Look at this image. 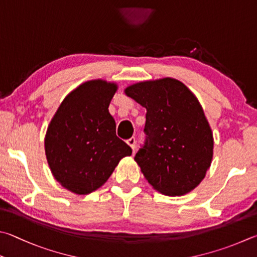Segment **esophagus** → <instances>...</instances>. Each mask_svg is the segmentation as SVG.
<instances>
[{"label": "esophagus", "mask_w": 257, "mask_h": 257, "mask_svg": "<svg viewBox=\"0 0 257 257\" xmlns=\"http://www.w3.org/2000/svg\"><path fill=\"white\" fill-rule=\"evenodd\" d=\"M127 144L129 145L130 147H132V149H133V151L135 152V148H136V138L132 137L130 139H128V141H127Z\"/></svg>", "instance_id": "esophagus-1"}]
</instances>
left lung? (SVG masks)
Here are the masks:
<instances>
[{
  "mask_svg": "<svg viewBox=\"0 0 257 257\" xmlns=\"http://www.w3.org/2000/svg\"><path fill=\"white\" fill-rule=\"evenodd\" d=\"M125 94L146 108V134L135 161L154 189L190 192L206 176L213 154L211 128L194 94L174 78L130 85Z\"/></svg>",
  "mask_w": 257,
  "mask_h": 257,
  "instance_id": "1",
  "label": "left lung"
}]
</instances>
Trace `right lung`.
I'll return each mask as SVG.
<instances>
[{"instance_id": "obj_1", "label": "right lung", "mask_w": 257, "mask_h": 257, "mask_svg": "<svg viewBox=\"0 0 257 257\" xmlns=\"http://www.w3.org/2000/svg\"><path fill=\"white\" fill-rule=\"evenodd\" d=\"M114 83H83L65 97L51 119L45 138L46 156L54 177L76 194L103 185L132 148L115 135L109 104Z\"/></svg>"}]
</instances>
